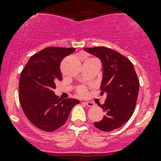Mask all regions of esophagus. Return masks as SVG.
I'll return each mask as SVG.
<instances>
[{
	"instance_id": "esophagus-1",
	"label": "esophagus",
	"mask_w": 161,
	"mask_h": 161,
	"mask_svg": "<svg viewBox=\"0 0 161 161\" xmlns=\"http://www.w3.org/2000/svg\"><path fill=\"white\" fill-rule=\"evenodd\" d=\"M82 104H85V106H89V107H92V106H94V104L93 102H82Z\"/></svg>"
}]
</instances>
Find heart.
<instances>
[{"label": "heart", "instance_id": "1", "mask_svg": "<svg viewBox=\"0 0 161 161\" xmlns=\"http://www.w3.org/2000/svg\"><path fill=\"white\" fill-rule=\"evenodd\" d=\"M76 93L80 97H85V95L87 94V89L85 86H80L76 89Z\"/></svg>", "mask_w": 161, "mask_h": 161}]
</instances>
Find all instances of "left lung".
Wrapping results in <instances>:
<instances>
[{"label": "left lung", "instance_id": "obj_1", "mask_svg": "<svg viewBox=\"0 0 161 161\" xmlns=\"http://www.w3.org/2000/svg\"><path fill=\"white\" fill-rule=\"evenodd\" d=\"M96 55L103 65L101 90L106 99L100 107L106 112L102 120L94 126L102 131H112L127 122L136 108L139 81L133 64L124 55L105 47L85 48Z\"/></svg>", "mask_w": 161, "mask_h": 161}]
</instances>
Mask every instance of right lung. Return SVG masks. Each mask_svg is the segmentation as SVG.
Returning <instances> with one entry per match:
<instances>
[{"instance_id":"obj_1","label":"right lung","mask_w":161,"mask_h":161,"mask_svg":"<svg viewBox=\"0 0 161 161\" xmlns=\"http://www.w3.org/2000/svg\"><path fill=\"white\" fill-rule=\"evenodd\" d=\"M76 49L49 47L30 58L21 72L19 101L28 120L37 128L52 132L64 125L79 101L59 99L54 93L55 83L62 80L60 63Z\"/></svg>"}]
</instances>
